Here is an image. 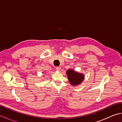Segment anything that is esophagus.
I'll use <instances>...</instances> for the list:
<instances>
[{"label":"esophagus","mask_w":122,"mask_h":122,"mask_svg":"<svg viewBox=\"0 0 122 122\" xmlns=\"http://www.w3.org/2000/svg\"><path fill=\"white\" fill-rule=\"evenodd\" d=\"M56 70L57 71H60L61 70V67L60 66H57L56 67Z\"/></svg>","instance_id":"34e87169"}]
</instances>
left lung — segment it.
Returning <instances> with one entry per match:
<instances>
[{
    "mask_svg": "<svg viewBox=\"0 0 122 122\" xmlns=\"http://www.w3.org/2000/svg\"><path fill=\"white\" fill-rule=\"evenodd\" d=\"M66 74L70 84L74 86L81 84L84 78L83 74L79 73L72 69L68 70L66 71Z\"/></svg>",
    "mask_w": 122,
    "mask_h": 122,
    "instance_id": "1",
    "label": "left lung"
}]
</instances>
